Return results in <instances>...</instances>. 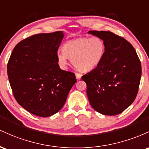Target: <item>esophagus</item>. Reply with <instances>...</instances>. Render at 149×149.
I'll use <instances>...</instances> for the list:
<instances>
[{"label":"esophagus","mask_w":149,"mask_h":149,"mask_svg":"<svg viewBox=\"0 0 149 149\" xmlns=\"http://www.w3.org/2000/svg\"><path fill=\"white\" fill-rule=\"evenodd\" d=\"M75 76H76V79H77V80H79V79H81V74H80V73L77 72L76 74H75Z\"/></svg>","instance_id":"obj_1"}]
</instances>
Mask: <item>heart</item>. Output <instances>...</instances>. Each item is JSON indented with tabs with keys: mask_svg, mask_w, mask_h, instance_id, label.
Masks as SVG:
<instances>
[{
	"mask_svg": "<svg viewBox=\"0 0 149 149\" xmlns=\"http://www.w3.org/2000/svg\"><path fill=\"white\" fill-rule=\"evenodd\" d=\"M105 53L106 44L101 38L82 37L67 41L57 59L62 68L65 69L70 59L77 69L86 72L101 64Z\"/></svg>",
	"mask_w": 149,
	"mask_h": 149,
	"instance_id": "b5f03b06",
	"label": "heart"
}]
</instances>
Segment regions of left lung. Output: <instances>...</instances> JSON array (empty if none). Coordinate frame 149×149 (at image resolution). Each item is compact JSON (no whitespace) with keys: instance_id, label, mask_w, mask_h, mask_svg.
Segmentation results:
<instances>
[{"instance_id":"left-lung-1","label":"left lung","mask_w":149,"mask_h":149,"mask_svg":"<svg viewBox=\"0 0 149 149\" xmlns=\"http://www.w3.org/2000/svg\"><path fill=\"white\" fill-rule=\"evenodd\" d=\"M106 44L101 64L81 79L95 111L115 115L127 108L136 98L141 76V65L136 51L127 40L106 31H89Z\"/></svg>"}]
</instances>
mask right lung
I'll return each mask as SVG.
<instances>
[{
    "mask_svg": "<svg viewBox=\"0 0 149 149\" xmlns=\"http://www.w3.org/2000/svg\"><path fill=\"white\" fill-rule=\"evenodd\" d=\"M63 31L35 34L18 43L7 66L10 84L16 101L31 114L49 117L64 106L75 74L62 70L58 50Z\"/></svg>",
    "mask_w": 149,
    "mask_h": 149,
    "instance_id": "obj_1",
    "label": "right lung"
}]
</instances>
